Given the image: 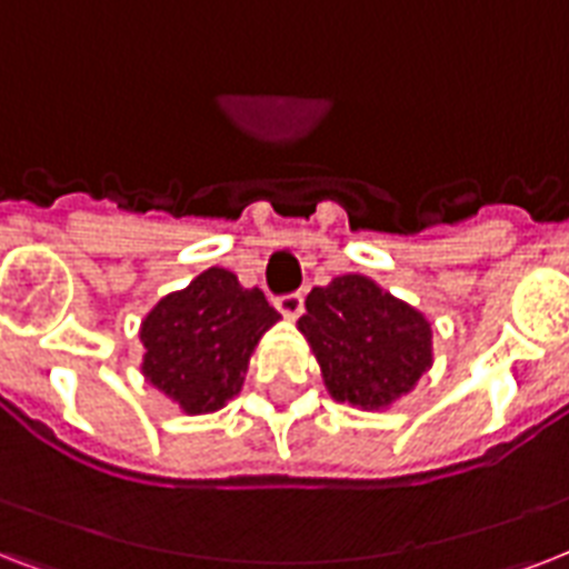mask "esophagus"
I'll list each match as a JSON object with an SVG mask.
<instances>
[{
    "instance_id": "esophagus-1",
    "label": "esophagus",
    "mask_w": 569,
    "mask_h": 569,
    "mask_svg": "<svg viewBox=\"0 0 569 569\" xmlns=\"http://www.w3.org/2000/svg\"><path fill=\"white\" fill-rule=\"evenodd\" d=\"M276 308L288 320H297L302 315V308H306V299H302V293H284V297H276Z\"/></svg>"
}]
</instances>
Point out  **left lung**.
Here are the masks:
<instances>
[{
	"label": "left lung",
	"mask_w": 569,
	"mask_h": 569,
	"mask_svg": "<svg viewBox=\"0 0 569 569\" xmlns=\"http://www.w3.org/2000/svg\"><path fill=\"white\" fill-rule=\"evenodd\" d=\"M297 326L320 362L329 395L350 407H391L433 362L425 315L368 276L350 272L311 290Z\"/></svg>",
	"instance_id": "left-lung-1"
}]
</instances>
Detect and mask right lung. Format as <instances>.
Returning <instances> with one entry per match:
<instances>
[{"label":"right lung","instance_id":"right-lung-1","mask_svg":"<svg viewBox=\"0 0 569 569\" xmlns=\"http://www.w3.org/2000/svg\"><path fill=\"white\" fill-rule=\"evenodd\" d=\"M279 317L261 290L210 267L142 320L144 380L187 416L216 412L240 395L249 356Z\"/></svg>","mask_w":569,"mask_h":569}]
</instances>
